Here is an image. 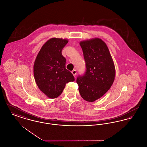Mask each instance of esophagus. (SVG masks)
Returning <instances> with one entry per match:
<instances>
[{"label":"esophagus","mask_w":147,"mask_h":147,"mask_svg":"<svg viewBox=\"0 0 147 147\" xmlns=\"http://www.w3.org/2000/svg\"><path fill=\"white\" fill-rule=\"evenodd\" d=\"M71 73L73 74V76H74V77H76V74H77V71L76 70H73L71 71Z\"/></svg>","instance_id":"34e87169"}]
</instances>
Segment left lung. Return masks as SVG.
I'll use <instances>...</instances> for the list:
<instances>
[{
	"instance_id": "obj_1",
	"label": "left lung",
	"mask_w": 147,
	"mask_h": 147,
	"mask_svg": "<svg viewBox=\"0 0 147 147\" xmlns=\"http://www.w3.org/2000/svg\"><path fill=\"white\" fill-rule=\"evenodd\" d=\"M86 70L77 77L82 98L93 102L102 97L111 88L115 77V68L109 49L102 40L95 38L80 42Z\"/></svg>"
}]
</instances>
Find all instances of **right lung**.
Returning a JSON list of instances; mask_svg holds the SVG:
<instances>
[{"label": "right lung", "mask_w": 147, "mask_h": 147, "mask_svg": "<svg viewBox=\"0 0 147 147\" xmlns=\"http://www.w3.org/2000/svg\"><path fill=\"white\" fill-rule=\"evenodd\" d=\"M67 40L52 38L38 52L34 66L35 82L40 90L51 98L58 97L65 84L74 81L72 73L65 68L66 59L62 54Z\"/></svg>", "instance_id": "right-lung-1"}]
</instances>
